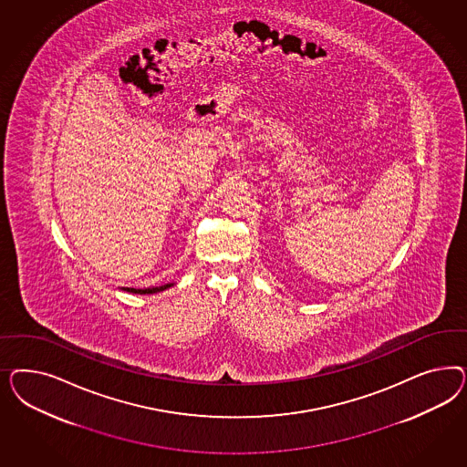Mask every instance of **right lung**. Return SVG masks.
<instances>
[{
    "label": "right lung",
    "mask_w": 467,
    "mask_h": 467,
    "mask_svg": "<svg viewBox=\"0 0 467 467\" xmlns=\"http://www.w3.org/2000/svg\"><path fill=\"white\" fill-rule=\"evenodd\" d=\"M171 285L172 284H164V285H159V287H147V289H135V287H123V289L128 291V293H133V295H154V293L168 289Z\"/></svg>",
    "instance_id": "add662e5"
}]
</instances>
